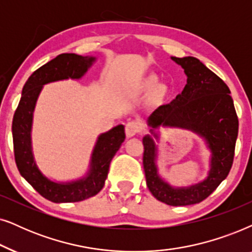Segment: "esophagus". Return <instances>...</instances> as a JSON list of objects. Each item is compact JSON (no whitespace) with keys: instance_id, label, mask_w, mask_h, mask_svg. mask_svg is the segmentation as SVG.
Instances as JSON below:
<instances>
[{"instance_id":"34e87169","label":"esophagus","mask_w":252,"mask_h":252,"mask_svg":"<svg viewBox=\"0 0 252 252\" xmlns=\"http://www.w3.org/2000/svg\"><path fill=\"white\" fill-rule=\"evenodd\" d=\"M143 130V124L138 120H132L129 121L126 124V133L128 137L135 136L137 133H139Z\"/></svg>"}]
</instances>
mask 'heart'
I'll use <instances>...</instances> for the list:
<instances>
[{
    "instance_id": "1",
    "label": "heart",
    "mask_w": 252,
    "mask_h": 252,
    "mask_svg": "<svg viewBox=\"0 0 252 252\" xmlns=\"http://www.w3.org/2000/svg\"><path fill=\"white\" fill-rule=\"evenodd\" d=\"M154 83H156V80H154V79H151V80H150L151 85H152V84H154Z\"/></svg>"
}]
</instances>
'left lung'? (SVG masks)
<instances>
[{
    "label": "left lung",
    "instance_id": "left-lung-1",
    "mask_svg": "<svg viewBox=\"0 0 252 252\" xmlns=\"http://www.w3.org/2000/svg\"><path fill=\"white\" fill-rule=\"evenodd\" d=\"M188 77L181 94L151 114L152 128L180 126L199 133L212 151V167L204 182L187 189H174L157 174L156 146L150 136L143 138V166L151 193L170 206H186L206 199L226 179L233 166L239 119L228 86L220 77L192 56L172 58Z\"/></svg>",
    "mask_w": 252,
    "mask_h": 252
}]
</instances>
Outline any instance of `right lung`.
Wrapping results in <instances>:
<instances>
[{
  "mask_svg": "<svg viewBox=\"0 0 252 252\" xmlns=\"http://www.w3.org/2000/svg\"><path fill=\"white\" fill-rule=\"evenodd\" d=\"M94 58L76 54H61L40 66L30 76L23 87L21 101L12 120L13 153L21 175L46 199L53 203H76L95 196L103 188L110 161L126 138L123 126H117L99 137L93 151L91 170L86 179L60 184L47 180L33 160L31 150V126L34 105L42 85L66 78H80L92 64Z\"/></svg>",
  "mask_w": 252,
  "mask_h": 252,
  "instance_id": "obj_1",
  "label": "right lung"
}]
</instances>
